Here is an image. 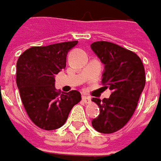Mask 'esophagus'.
I'll use <instances>...</instances> for the list:
<instances>
[{"label":"esophagus","mask_w":161,"mask_h":161,"mask_svg":"<svg viewBox=\"0 0 161 161\" xmlns=\"http://www.w3.org/2000/svg\"><path fill=\"white\" fill-rule=\"evenodd\" d=\"M82 102L84 103H89L91 102V98L87 96H82Z\"/></svg>","instance_id":"esophagus-1"}]
</instances>
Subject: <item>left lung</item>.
Returning <instances> with one entry per match:
<instances>
[{
    "label": "left lung",
    "mask_w": 161,
    "mask_h": 161,
    "mask_svg": "<svg viewBox=\"0 0 161 161\" xmlns=\"http://www.w3.org/2000/svg\"><path fill=\"white\" fill-rule=\"evenodd\" d=\"M91 49L104 64L103 88L111 91L108 99H92L100 108L92 125L100 133L111 134L121 129L136 110L145 86L144 67L136 53L112 42H94Z\"/></svg>",
    "instance_id": "obj_1"
}]
</instances>
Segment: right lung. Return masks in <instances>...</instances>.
I'll list each match as a JSON object with an SVG mask.
<instances>
[{
    "label": "right lung",
    "mask_w": 161,
    "mask_h": 161,
    "mask_svg": "<svg viewBox=\"0 0 161 161\" xmlns=\"http://www.w3.org/2000/svg\"><path fill=\"white\" fill-rule=\"evenodd\" d=\"M77 41L35 46L17 62V86L30 119L42 129L54 130L65 124L70 110L81 101L80 92H58L55 75L66 68L67 55Z\"/></svg>",
    "instance_id": "obj_1"
}]
</instances>
